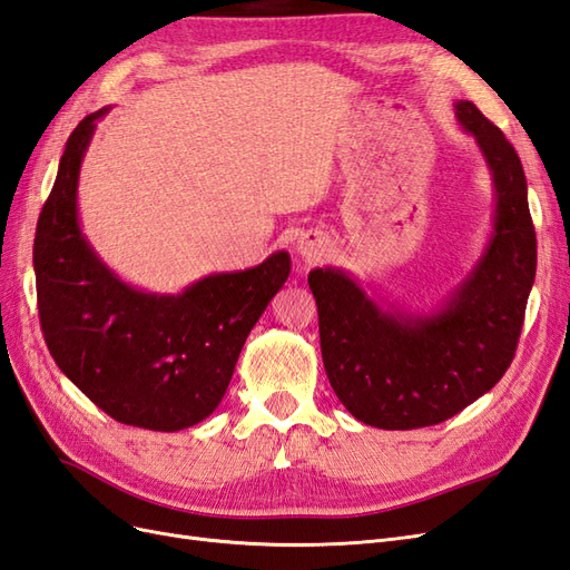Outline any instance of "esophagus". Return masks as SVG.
Wrapping results in <instances>:
<instances>
[{"mask_svg":"<svg viewBox=\"0 0 570 570\" xmlns=\"http://www.w3.org/2000/svg\"><path fill=\"white\" fill-rule=\"evenodd\" d=\"M328 244H332V242H328V234L317 232V229L305 232V234H301V238L296 242V253L307 265H315L326 255Z\"/></svg>","mask_w":570,"mask_h":570,"instance_id":"esophagus-1","label":"esophagus"}]
</instances>
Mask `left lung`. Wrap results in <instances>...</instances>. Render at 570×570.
Here are the masks:
<instances>
[{
    "instance_id": "left-lung-1",
    "label": "left lung",
    "mask_w": 570,
    "mask_h": 570,
    "mask_svg": "<svg viewBox=\"0 0 570 570\" xmlns=\"http://www.w3.org/2000/svg\"><path fill=\"white\" fill-rule=\"evenodd\" d=\"M492 173L494 227L483 258L431 315L381 309L334 267L309 272L324 370L355 419L385 431L433 426L498 383L517 353L538 238L519 154L475 104L456 101Z\"/></svg>"
}]
</instances>
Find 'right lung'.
Here are the masks:
<instances>
[{
    "label": "right lung",
    "mask_w": 570,
    "mask_h": 570,
    "mask_svg": "<svg viewBox=\"0 0 570 570\" xmlns=\"http://www.w3.org/2000/svg\"><path fill=\"white\" fill-rule=\"evenodd\" d=\"M99 108L72 130L32 246L40 324L59 370L120 424L181 431L215 412L238 353L291 272L286 250L177 296L120 282L78 223V177Z\"/></svg>",
    "instance_id": "1"
}]
</instances>
